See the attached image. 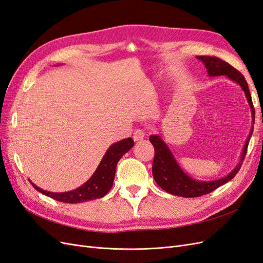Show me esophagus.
Instances as JSON below:
<instances>
[{
    "label": "esophagus",
    "instance_id": "esophagus-1",
    "mask_svg": "<svg viewBox=\"0 0 263 263\" xmlns=\"http://www.w3.org/2000/svg\"><path fill=\"white\" fill-rule=\"evenodd\" d=\"M145 132L144 130H141V129H136L135 130V133H134V136H133V138H134V140L135 141H141L142 139L145 138Z\"/></svg>",
    "mask_w": 263,
    "mask_h": 263
}]
</instances>
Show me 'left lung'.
Listing matches in <instances>:
<instances>
[{"label":"left lung","instance_id":"left-lung-1","mask_svg":"<svg viewBox=\"0 0 263 263\" xmlns=\"http://www.w3.org/2000/svg\"><path fill=\"white\" fill-rule=\"evenodd\" d=\"M196 58L204 63L206 70H208V74L210 77L226 76L230 80L241 86V89L245 92V95L247 98V101H248L249 106L251 108L252 122L254 124V108L251 100V94L249 92V87L248 84H247L245 77L239 72V71H237L234 67L230 66L229 63L217 57L197 55ZM252 132L253 126L248 135V137H247L246 144L241 153L240 161L235 166V169L232 172H229L226 177L213 181H201L191 178L189 174H186L182 170L178 161L176 160V158H174L172 151L165 145V142L162 140V138L159 136V135H151L149 137V140L155 148L153 176L156 183L162 190H164L165 192L182 197H198L213 192L214 190H216L217 187L221 186L222 184H225V183L232 180L236 176L237 172L239 171L242 160L247 154V148H248Z\"/></svg>","mask_w":263,"mask_h":263}]
</instances>
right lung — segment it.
Returning a JSON list of instances; mask_svg holds the SVG:
<instances>
[{
  "label": "right lung",
  "instance_id": "add662e5",
  "mask_svg": "<svg viewBox=\"0 0 263 263\" xmlns=\"http://www.w3.org/2000/svg\"><path fill=\"white\" fill-rule=\"evenodd\" d=\"M134 146V140L132 138H126L118 142H115L110 146L105 153L104 157L101 160L99 166L92 174V177L87 180L84 184L79 186L76 190L69 191L63 193H54L45 191L38 187L30 181L38 192H41L47 196H49L55 201L62 203H82L86 201L101 198L107 194L108 191L112 189L115 178V171L117 162L127 151H129Z\"/></svg>",
  "mask_w": 263,
  "mask_h": 263
}]
</instances>
